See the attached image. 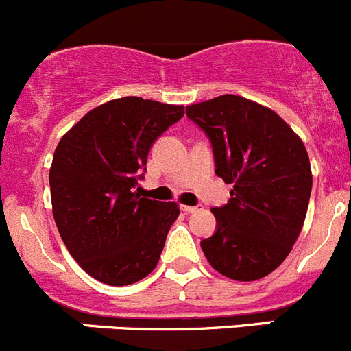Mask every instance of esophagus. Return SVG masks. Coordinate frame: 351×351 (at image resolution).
<instances>
[{"label":"esophagus","mask_w":351,"mask_h":351,"mask_svg":"<svg viewBox=\"0 0 351 351\" xmlns=\"http://www.w3.org/2000/svg\"><path fill=\"white\" fill-rule=\"evenodd\" d=\"M182 209L185 210L186 214H192V213H199V210H202V206H182Z\"/></svg>","instance_id":"1"}]
</instances>
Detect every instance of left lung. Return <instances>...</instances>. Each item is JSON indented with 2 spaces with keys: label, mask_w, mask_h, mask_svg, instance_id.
Masks as SVG:
<instances>
[{
  "label": "left lung",
  "mask_w": 351,
  "mask_h": 351,
  "mask_svg": "<svg viewBox=\"0 0 351 351\" xmlns=\"http://www.w3.org/2000/svg\"><path fill=\"white\" fill-rule=\"evenodd\" d=\"M213 144L216 175L231 199L213 207L216 233L200 241L210 266L237 281L273 273L293 248L307 214L312 171L307 149L269 108L224 94L186 106Z\"/></svg>",
  "instance_id": "8db88e82"
}]
</instances>
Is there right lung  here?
I'll use <instances>...</instances> for the list:
<instances>
[{
	"label": "right lung",
	"instance_id": "right-lung-1",
	"mask_svg": "<svg viewBox=\"0 0 351 351\" xmlns=\"http://www.w3.org/2000/svg\"><path fill=\"white\" fill-rule=\"evenodd\" d=\"M182 117L183 106L175 104L135 96L108 101L54 151V223L78 266L101 283H137L158 266L178 204L145 199L135 186L154 141Z\"/></svg>",
	"mask_w": 351,
	"mask_h": 351
}]
</instances>
